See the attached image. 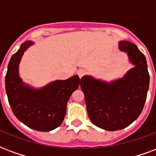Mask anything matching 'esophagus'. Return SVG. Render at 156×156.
<instances>
[{
  "instance_id": "esophagus-1",
  "label": "esophagus",
  "mask_w": 156,
  "mask_h": 156,
  "mask_svg": "<svg viewBox=\"0 0 156 156\" xmlns=\"http://www.w3.org/2000/svg\"><path fill=\"white\" fill-rule=\"evenodd\" d=\"M85 73H86V71L84 70H82V69H80V70H78V72H77V75L79 76L80 78H81V77L85 75Z\"/></svg>"
}]
</instances>
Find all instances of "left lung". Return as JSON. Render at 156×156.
<instances>
[{
	"label": "left lung",
	"mask_w": 156,
	"mask_h": 156,
	"mask_svg": "<svg viewBox=\"0 0 156 156\" xmlns=\"http://www.w3.org/2000/svg\"><path fill=\"white\" fill-rule=\"evenodd\" d=\"M134 67L123 78L111 83L90 76L80 79L90 119L101 129L115 131L126 128L139 117L147 97L150 75L144 54L129 41H120Z\"/></svg>",
	"instance_id": "1"
}]
</instances>
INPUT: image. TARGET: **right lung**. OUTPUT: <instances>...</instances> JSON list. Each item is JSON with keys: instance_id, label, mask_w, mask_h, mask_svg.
<instances>
[{"instance_id": "right-lung-1", "label": "right lung", "mask_w": 156, "mask_h": 156, "mask_svg": "<svg viewBox=\"0 0 156 156\" xmlns=\"http://www.w3.org/2000/svg\"><path fill=\"white\" fill-rule=\"evenodd\" d=\"M34 42L27 41L11 56L5 75L8 101L18 120L31 129L50 131L61 126L70 95L79 87L80 78L74 76L65 80H55L41 89L26 86L19 76L20 59Z\"/></svg>"}]
</instances>
